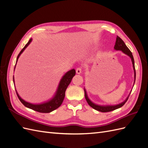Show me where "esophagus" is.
I'll return each instance as SVG.
<instances>
[{
    "instance_id": "esophagus-1",
    "label": "esophagus",
    "mask_w": 148,
    "mask_h": 148,
    "mask_svg": "<svg viewBox=\"0 0 148 148\" xmlns=\"http://www.w3.org/2000/svg\"><path fill=\"white\" fill-rule=\"evenodd\" d=\"M76 72H77V74H80L82 72V67H78V68L76 69Z\"/></svg>"
}]
</instances>
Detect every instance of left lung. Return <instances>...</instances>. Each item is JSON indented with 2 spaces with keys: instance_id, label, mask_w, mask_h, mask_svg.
<instances>
[{
  "instance_id": "left-lung-1",
  "label": "left lung",
  "mask_w": 148,
  "mask_h": 148,
  "mask_svg": "<svg viewBox=\"0 0 148 148\" xmlns=\"http://www.w3.org/2000/svg\"><path fill=\"white\" fill-rule=\"evenodd\" d=\"M114 49L115 50L117 51H122L123 53H125V54L128 55V56L130 57V58L132 59V64H133V67L134 69V73H135V79H136V71H135V61H134V59L132 55V52L130 51V49L127 47V46H126V44H125V42L123 41V40L121 39L120 37H119L118 36H117V38H116V41H115V44L114 46ZM84 90V96L85 98H86V100L87 101V102L88 103V104L91 107L94 109H95L96 110L102 112H110L114 110L120 108V107H122L126 102L128 99L129 96H128V97L126 99L124 102H123L122 103H121L120 104L118 105H115V106H98L96 104H95L94 103H92L90 100L89 99V98L88 97L87 94L86 92V90Z\"/></svg>"
}]
</instances>
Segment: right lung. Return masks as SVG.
Returning a JSON list of instances; mask_svg holds the SVG:
<instances>
[{
  "mask_svg": "<svg viewBox=\"0 0 148 148\" xmlns=\"http://www.w3.org/2000/svg\"><path fill=\"white\" fill-rule=\"evenodd\" d=\"M31 41H32V39H30L29 41L28 42V43L26 44L23 49H22V50L20 51L19 54L17 56L16 62L18 60V59L19 58L20 56L21 55V53L24 51L26 47H27V46L30 44ZM75 73H76V71L75 69L71 70L65 73V75L64 76L63 78H62V79L60 80V82L59 83V87H58L57 91L55 96L53 97V99H52L51 101H49L47 102L43 103V104H31V103L26 102L23 99H22L20 97V96L18 95V93L16 91L17 96L18 97V99H20V101H21L22 104H23L25 107H28V108H29L35 111L39 112H41V113H49L57 109L58 107H59L62 104L65 96V93L66 89L67 87H68L69 84L70 83L73 77L75 75ZM13 83H14V77L13 78Z\"/></svg>",
  "mask_w": 148,
  "mask_h": 148,
  "instance_id": "add662e5",
  "label": "right lung"
}]
</instances>
